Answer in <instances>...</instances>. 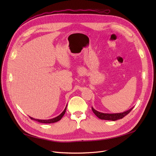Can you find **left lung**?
Wrapping results in <instances>:
<instances>
[{"label": "left lung", "mask_w": 156, "mask_h": 156, "mask_svg": "<svg viewBox=\"0 0 156 156\" xmlns=\"http://www.w3.org/2000/svg\"><path fill=\"white\" fill-rule=\"evenodd\" d=\"M133 107L125 112H123L115 113V114H108V113L100 112L99 111H96L92 107V109L94 113L99 119H105V120H111V121H116L118 119H122V118H124L125 116H126L127 114H128L129 113V112L133 109Z\"/></svg>", "instance_id": "1"}]
</instances>
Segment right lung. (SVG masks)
Instances as JSON below:
<instances>
[{
	"mask_svg": "<svg viewBox=\"0 0 156 156\" xmlns=\"http://www.w3.org/2000/svg\"><path fill=\"white\" fill-rule=\"evenodd\" d=\"M66 108H67V105L66 106V108L64 109V110L63 111V112L60 114V115H59L58 116H57L54 118H52V119H35V118H33L31 117H30V119H34L36 121H38L39 122H42V123H53V122H57L58 121L61 120V118H62V116L64 115V114L66 112Z\"/></svg>",
	"mask_w": 156,
	"mask_h": 156,
	"instance_id": "obj_1",
	"label": "right lung"
}]
</instances>
